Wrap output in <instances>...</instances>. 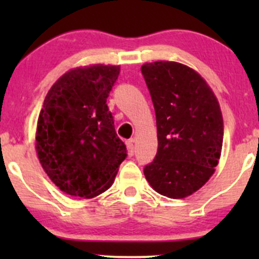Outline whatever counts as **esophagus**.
<instances>
[{
  "mask_svg": "<svg viewBox=\"0 0 259 259\" xmlns=\"http://www.w3.org/2000/svg\"><path fill=\"white\" fill-rule=\"evenodd\" d=\"M126 146H127V154H129L130 156L134 155V151H135V148H134V139H130L126 142Z\"/></svg>",
  "mask_w": 259,
  "mask_h": 259,
  "instance_id": "esophagus-1",
  "label": "esophagus"
}]
</instances>
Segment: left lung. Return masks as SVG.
<instances>
[{
	"mask_svg": "<svg viewBox=\"0 0 259 259\" xmlns=\"http://www.w3.org/2000/svg\"><path fill=\"white\" fill-rule=\"evenodd\" d=\"M142 74L158 132V151L144 176L159 194L185 198L208 182L218 164L223 144L218 100L199 74L178 62H149Z\"/></svg>",
	"mask_w": 259,
	"mask_h": 259,
	"instance_id": "1",
	"label": "left lung"
}]
</instances>
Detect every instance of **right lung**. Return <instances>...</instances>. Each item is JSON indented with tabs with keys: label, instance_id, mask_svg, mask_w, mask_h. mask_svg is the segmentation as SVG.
<instances>
[{
	"label": "right lung",
	"instance_id": "1",
	"mask_svg": "<svg viewBox=\"0 0 259 259\" xmlns=\"http://www.w3.org/2000/svg\"><path fill=\"white\" fill-rule=\"evenodd\" d=\"M119 72L111 65L70 70L46 95L36 150L49 178L66 194L94 198L104 193L127 156L106 104Z\"/></svg>",
	"mask_w": 259,
	"mask_h": 259
}]
</instances>
